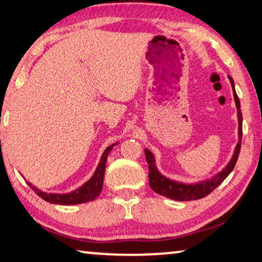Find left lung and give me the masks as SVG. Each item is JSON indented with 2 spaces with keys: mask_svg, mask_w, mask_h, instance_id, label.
<instances>
[{
  "mask_svg": "<svg viewBox=\"0 0 262 262\" xmlns=\"http://www.w3.org/2000/svg\"><path fill=\"white\" fill-rule=\"evenodd\" d=\"M228 79L231 81L232 90H233V97L236 106V112H238V143H236L233 156H232L231 161L228 162V164L224 168L222 171L215 173L213 177H211L210 180L201 181L193 184L188 183H181V182H176L173 180H170L157 170L155 164V157H154L152 152L149 149H144V154H146V160L149 165V185L150 188L155 191L156 193L161 194L173 201H180V202H189V201H196V199H201L203 197H206L207 194L212 192V191L217 188L218 185L223 183V181L230 175L232 170H233L234 165L238 160L240 147H242V138H243V114L242 110H240V101L238 95L234 90V82L233 79L228 76Z\"/></svg>",
  "mask_w": 262,
  "mask_h": 262,
  "instance_id": "left-lung-1",
  "label": "left lung"
}]
</instances>
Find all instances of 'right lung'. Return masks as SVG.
<instances>
[{"label":"right lung","instance_id":"1","mask_svg":"<svg viewBox=\"0 0 262 262\" xmlns=\"http://www.w3.org/2000/svg\"><path fill=\"white\" fill-rule=\"evenodd\" d=\"M118 144V142L112 144V146L107 147L103 151L100 162H99L97 169L93 173V176L90 178L86 183L82 184L80 188L72 191L70 193H47L37 189L36 186L32 185L30 182H27L28 185L38 194L40 198H43L44 201H47L51 204H60V205H76L81 204V203L92 202L100 194L102 190L103 184V176H105V169H106V162L108 154L111 152L112 149Z\"/></svg>","mask_w":262,"mask_h":262}]
</instances>
